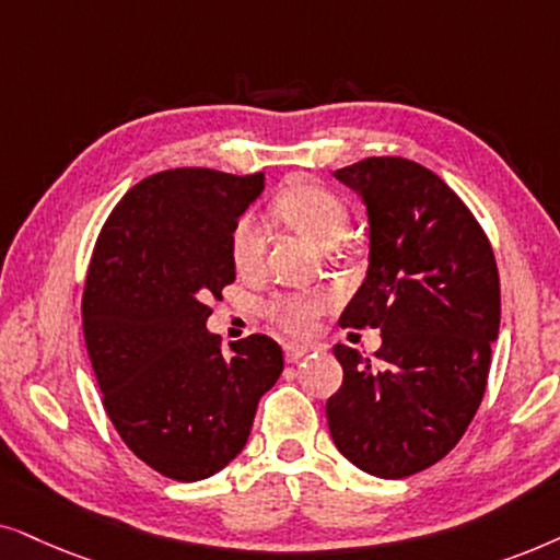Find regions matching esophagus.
<instances>
[{
  "label": "esophagus",
  "mask_w": 560,
  "mask_h": 560,
  "mask_svg": "<svg viewBox=\"0 0 560 560\" xmlns=\"http://www.w3.org/2000/svg\"><path fill=\"white\" fill-rule=\"evenodd\" d=\"M310 353V348L307 346H287L284 348V358H287V363H300L304 355Z\"/></svg>",
  "instance_id": "1"
}]
</instances>
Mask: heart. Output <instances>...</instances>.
I'll list each match as a JSON object with an SVG mask.
<instances>
[{
    "label": "heart",
    "mask_w": 560,
    "mask_h": 560,
    "mask_svg": "<svg viewBox=\"0 0 560 560\" xmlns=\"http://www.w3.org/2000/svg\"><path fill=\"white\" fill-rule=\"evenodd\" d=\"M276 212L317 245L338 243L350 225L346 202L327 186L312 182L287 186L276 197ZM260 253H264V233L253 214H243L230 233V256L237 271H253L260 264ZM330 294L325 292H281L266 304V315L289 335H307L315 330L317 319L330 307Z\"/></svg>",
    "instance_id": "obj_1"
}]
</instances>
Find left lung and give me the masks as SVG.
Instances as JSON below:
<instances>
[{
  "mask_svg": "<svg viewBox=\"0 0 560 560\" xmlns=\"http://www.w3.org/2000/svg\"><path fill=\"white\" fill-rule=\"evenodd\" d=\"M335 178L369 214V271L340 327H378L382 369L348 346L327 424L350 464L405 479L456 448L481 405L499 335L494 250L471 210L407 159L358 161Z\"/></svg>",
  "mask_w": 560,
  "mask_h": 560,
  "instance_id": "left-lung-1",
  "label": "left lung"
}]
</instances>
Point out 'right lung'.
Returning <instances> with one entry per match:
<instances>
[{
    "label": "right lung",
    "instance_id": "1",
    "mask_svg": "<svg viewBox=\"0 0 560 560\" xmlns=\"http://www.w3.org/2000/svg\"><path fill=\"white\" fill-rule=\"evenodd\" d=\"M264 174L171 168L119 199L96 237L81 317L112 424L168 479L218 474L248 443L258 399L284 371L268 335L220 348L210 296L235 281L230 233Z\"/></svg>",
    "mask_w": 560,
    "mask_h": 560
}]
</instances>
